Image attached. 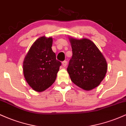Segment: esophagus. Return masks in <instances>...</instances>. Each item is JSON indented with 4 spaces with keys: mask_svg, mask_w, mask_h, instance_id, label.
<instances>
[{
    "mask_svg": "<svg viewBox=\"0 0 126 126\" xmlns=\"http://www.w3.org/2000/svg\"><path fill=\"white\" fill-rule=\"evenodd\" d=\"M67 64V61H63V62H62V65H63V67H66Z\"/></svg>",
    "mask_w": 126,
    "mask_h": 126,
    "instance_id": "1",
    "label": "esophagus"
}]
</instances>
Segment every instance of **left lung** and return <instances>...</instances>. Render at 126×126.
Here are the masks:
<instances>
[{"label":"left lung","mask_w":126,"mask_h":126,"mask_svg":"<svg viewBox=\"0 0 126 126\" xmlns=\"http://www.w3.org/2000/svg\"><path fill=\"white\" fill-rule=\"evenodd\" d=\"M73 55L67 70L71 80L86 91L97 87L106 75L105 57L90 40L69 38Z\"/></svg>","instance_id":"8db88e82"}]
</instances>
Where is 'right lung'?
<instances>
[{
  "label": "right lung",
  "instance_id": "add662e5",
  "mask_svg": "<svg viewBox=\"0 0 126 126\" xmlns=\"http://www.w3.org/2000/svg\"><path fill=\"white\" fill-rule=\"evenodd\" d=\"M53 38L45 36L33 43L23 63V72L28 85L37 92H43L53 85L61 66L52 50Z\"/></svg>",
  "mask_w": 126,
  "mask_h": 126
}]
</instances>
